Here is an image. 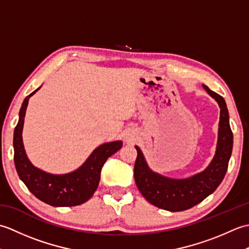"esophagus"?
Instances as JSON below:
<instances>
[{
    "label": "esophagus",
    "mask_w": 249,
    "mask_h": 249,
    "mask_svg": "<svg viewBox=\"0 0 249 249\" xmlns=\"http://www.w3.org/2000/svg\"><path fill=\"white\" fill-rule=\"evenodd\" d=\"M124 137H125L126 141H131V139H133V137H131L130 135H127V134H126Z\"/></svg>",
    "instance_id": "obj_1"
}]
</instances>
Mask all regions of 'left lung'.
<instances>
[{"label":"left lung","mask_w":249,"mask_h":249,"mask_svg":"<svg viewBox=\"0 0 249 249\" xmlns=\"http://www.w3.org/2000/svg\"><path fill=\"white\" fill-rule=\"evenodd\" d=\"M203 88L220 108L218 140L216 152L208 168L187 178H171L152 171L139 146L137 150L134 174L136 185L142 196L157 208L179 212L197 205L215 192L225 178L233 146V135L229 124V112L225 99L204 86Z\"/></svg>","instance_id":"obj_1"}]
</instances>
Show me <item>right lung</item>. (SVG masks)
Wrapping results in <instances>:
<instances>
[{"mask_svg":"<svg viewBox=\"0 0 249 249\" xmlns=\"http://www.w3.org/2000/svg\"><path fill=\"white\" fill-rule=\"evenodd\" d=\"M40 87L26 96L21 106L19 121L14 131V161L18 176L37 199L52 206H75L92 197L97 189L100 171L108 158L118 152L123 143L113 141L99 145L83 165L67 174H51L32 165L25 154L22 129L29 99Z\"/></svg>","mask_w":249,"mask_h":249,"instance_id":"right-lung-1","label":"right lung"}]
</instances>
